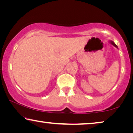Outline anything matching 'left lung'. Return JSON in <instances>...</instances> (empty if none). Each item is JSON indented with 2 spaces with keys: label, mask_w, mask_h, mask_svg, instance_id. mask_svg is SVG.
<instances>
[{
  "label": "left lung",
  "mask_w": 133,
  "mask_h": 133,
  "mask_svg": "<svg viewBox=\"0 0 133 133\" xmlns=\"http://www.w3.org/2000/svg\"><path fill=\"white\" fill-rule=\"evenodd\" d=\"M111 44H112V45H113V46H115V47H116V48H117V45H116V44L115 43H114L113 42H112V41H111Z\"/></svg>",
  "instance_id": "8db88e82"
}]
</instances>
